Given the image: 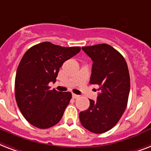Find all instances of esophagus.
Masks as SVG:
<instances>
[{
    "mask_svg": "<svg viewBox=\"0 0 151 151\" xmlns=\"http://www.w3.org/2000/svg\"><path fill=\"white\" fill-rule=\"evenodd\" d=\"M79 97V95H76V94H75V93H72V98H74V99H78Z\"/></svg>",
    "mask_w": 151,
    "mask_h": 151,
    "instance_id": "34e87169",
    "label": "esophagus"
}]
</instances>
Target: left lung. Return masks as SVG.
Here are the masks:
<instances>
[{
    "label": "left lung",
    "instance_id": "left-lung-1",
    "mask_svg": "<svg viewBox=\"0 0 151 151\" xmlns=\"http://www.w3.org/2000/svg\"><path fill=\"white\" fill-rule=\"evenodd\" d=\"M92 59L90 84L100 86L96 101L90 100V107L79 113L83 127L93 133H103L114 127L125 111L130 90L127 63L111 46L102 43L83 47Z\"/></svg>",
    "mask_w": 151,
    "mask_h": 151
}]
</instances>
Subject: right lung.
Returning a JSON list of instances; mask_svg holds the SVG:
<instances>
[{
	"label": "right lung",
	"instance_id": "obj_1",
	"mask_svg": "<svg viewBox=\"0 0 151 151\" xmlns=\"http://www.w3.org/2000/svg\"><path fill=\"white\" fill-rule=\"evenodd\" d=\"M80 49L43 42L30 47L22 57L15 76V99L24 118L35 127H52L63 116L72 93L50 90L48 84L56 82L64 62Z\"/></svg>",
	"mask_w": 151,
	"mask_h": 151
}]
</instances>
